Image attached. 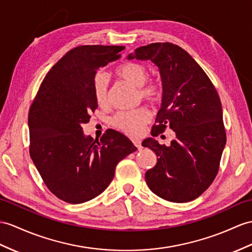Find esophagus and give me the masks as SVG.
Here are the masks:
<instances>
[{
  "label": "esophagus",
  "instance_id": "esophagus-1",
  "mask_svg": "<svg viewBox=\"0 0 252 252\" xmlns=\"http://www.w3.org/2000/svg\"><path fill=\"white\" fill-rule=\"evenodd\" d=\"M132 143L134 144V146H136L138 150L142 149V144H141V141L140 140H132Z\"/></svg>",
  "mask_w": 252,
  "mask_h": 252
}]
</instances>
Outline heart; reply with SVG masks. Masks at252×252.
Wrapping results in <instances>:
<instances>
[{
	"label": "heart",
	"mask_w": 252,
	"mask_h": 252,
	"mask_svg": "<svg viewBox=\"0 0 252 252\" xmlns=\"http://www.w3.org/2000/svg\"><path fill=\"white\" fill-rule=\"evenodd\" d=\"M115 75L138 89L139 98L151 103H157L162 99L164 88L160 79L149 78V69L141 63L128 62L119 66ZM93 91L96 102L100 107L108 105V80L103 73L98 72L93 80ZM151 112L146 107H140L130 111L116 113L112 120V126L128 136H138L143 127L150 122Z\"/></svg>",
	"instance_id": "b5f03b06"
}]
</instances>
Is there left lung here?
<instances>
[{"label": "left lung", "instance_id": "obj_1", "mask_svg": "<svg viewBox=\"0 0 252 252\" xmlns=\"http://www.w3.org/2000/svg\"><path fill=\"white\" fill-rule=\"evenodd\" d=\"M134 58L154 62L164 88L152 136L167 128L175 132L170 146L153 138L143 141L157 155L156 165L145 173L147 186L170 202L192 201L214 182L225 145L219 95L205 71L180 46L154 42L128 55Z\"/></svg>", "mask_w": 252, "mask_h": 252}]
</instances>
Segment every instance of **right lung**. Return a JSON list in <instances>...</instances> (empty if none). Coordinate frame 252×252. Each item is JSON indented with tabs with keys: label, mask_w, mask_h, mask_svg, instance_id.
Returning a JSON list of instances; mask_svg holds the SVG:
<instances>
[{
	"label": "right lung",
	"mask_w": 252,
	"mask_h": 252,
	"mask_svg": "<svg viewBox=\"0 0 252 252\" xmlns=\"http://www.w3.org/2000/svg\"><path fill=\"white\" fill-rule=\"evenodd\" d=\"M124 49H71L48 71L30 107V156L47 188L67 203H83L105 191L116 164L137 150L119 131L108 129L98 141L85 137L82 128L98 108L96 70L120 59Z\"/></svg>",
	"instance_id": "1"
}]
</instances>
